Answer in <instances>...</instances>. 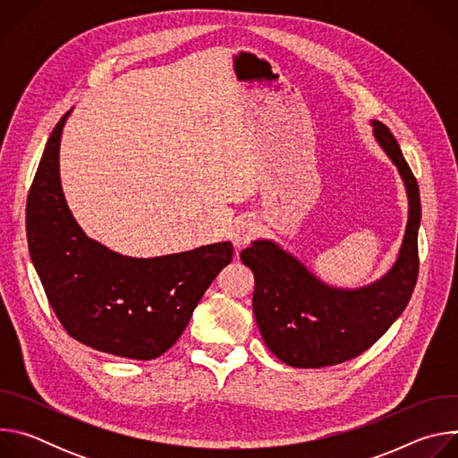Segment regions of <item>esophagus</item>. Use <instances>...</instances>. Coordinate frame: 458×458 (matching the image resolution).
<instances>
[{
  "label": "esophagus",
  "instance_id": "1",
  "mask_svg": "<svg viewBox=\"0 0 458 458\" xmlns=\"http://www.w3.org/2000/svg\"><path fill=\"white\" fill-rule=\"evenodd\" d=\"M257 233H259V226L255 221H251V219L237 221L232 230V242L235 248H241V246L248 244Z\"/></svg>",
  "mask_w": 458,
  "mask_h": 458
}]
</instances>
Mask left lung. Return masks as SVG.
I'll return each mask as SVG.
<instances>
[{
    "mask_svg": "<svg viewBox=\"0 0 458 458\" xmlns=\"http://www.w3.org/2000/svg\"><path fill=\"white\" fill-rule=\"evenodd\" d=\"M373 136L404 181L408 225L395 265L378 281L355 290L334 288L297 257L268 239L241 251L253 272V315L270 352L293 368H324L350 360L373 346L408 306L419 276L420 193L403 150L380 121Z\"/></svg>",
    "mask_w": 458,
    "mask_h": 458,
    "instance_id": "left-lung-1",
    "label": "left lung"
}]
</instances>
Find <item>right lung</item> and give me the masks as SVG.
<instances>
[{
	"instance_id": "right-lung-1",
	"label": "right lung",
	"mask_w": 458,
	"mask_h": 458,
	"mask_svg": "<svg viewBox=\"0 0 458 458\" xmlns=\"http://www.w3.org/2000/svg\"><path fill=\"white\" fill-rule=\"evenodd\" d=\"M64 114L47 141L27 199V239L47 299L71 337L115 357L163 355L217 274L230 241L161 257H126L90 239L64 201L59 143Z\"/></svg>"
}]
</instances>
